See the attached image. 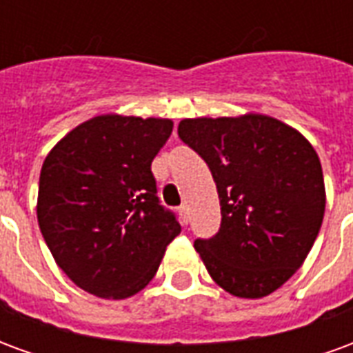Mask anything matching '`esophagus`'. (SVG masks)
Returning a JSON list of instances; mask_svg holds the SVG:
<instances>
[{"label":"esophagus","instance_id":"esophagus-1","mask_svg":"<svg viewBox=\"0 0 353 353\" xmlns=\"http://www.w3.org/2000/svg\"><path fill=\"white\" fill-rule=\"evenodd\" d=\"M179 217H181V223H183V225L189 223V206H187V204H183V206L179 208Z\"/></svg>","mask_w":353,"mask_h":353}]
</instances>
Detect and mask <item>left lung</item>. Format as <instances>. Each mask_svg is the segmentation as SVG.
Wrapping results in <instances>:
<instances>
[{
  "mask_svg": "<svg viewBox=\"0 0 353 353\" xmlns=\"http://www.w3.org/2000/svg\"><path fill=\"white\" fill-rule=\"evenodd\" d=\"M177 134L206 161L221 204L219 232L194 242L200 259L230 295H270L301 268L323 221L316 149L261 113L183 119Z\"/></svg>",
  "mask_w": 353,
  "mask_h": 353,
  "instance_id": "left-lung-1",
  "label": "left lung"
}]
</instances>
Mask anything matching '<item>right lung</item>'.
Returning <instances> with one entry per match:
<instances>
[{
  "mask_svg": "<svg viewBox=\"0 0 353 353\" xmlns=\"http://www.w3.org/2000/svg\"><path fill=\"white\" fill-rule=\"evenodd\" d=\"M172 128L170 119L92 117L43 162L39 229L57 265L90 295H136L181 232L174 214L159 204L151 172Z\"/></svg>",
  "mask_w": 353,
  "mask_h": 353,
  "instance_id": "add662e5",
  "label": "right lung"
}]
</instances>
